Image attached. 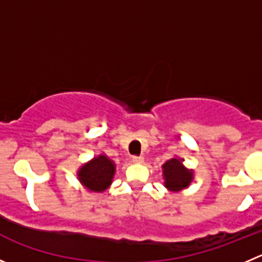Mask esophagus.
<instances>
[{
	"mask_svg": "<svg viewBox=\"0 0 262 262\" xmlns=\"http://www.w3.org/2000/svg\"><path fill=\"white\" fill-rule=\"evenodd\" d=\"M144 162V158L143 157H138V156H135V157H133V163H136V164H140V163H143Z\"/></svg>",
	"mask_w": 262,
	"mask_h": 262,
	"instance_id": "esophagus-1",
	"label": "esophagus"
}]
</instances>
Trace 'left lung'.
<instances>
[{
    "label": "left lung",
    "mask_w": 262,
    "mask_h": 262,
    "mask_svg": "<svg viewBox=\"0 0 262 262\" xmlns=\"http://www.w3.org/2000/svg\"><path fill=\"white\" fill-rule=\"evenodd\" d=\"M183 162L184 159L180 157H173L162 164L163 185L173 193L188 188L194 179V171L186 168Z\"/></svg>",
    "instance_id": "1"
}]
</instances>
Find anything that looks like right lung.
<instances>
[{"instance_id":"obj_1","label":"right lung","mask_w":262,"mask_h":262,"mask_svg":"<svg viewBox=\"0 0 262 262\" xmlns=\"http://www.w3.org/2000/svg\"><path fill=\"white\" fill-rule=\"evenodd\" d=\"M116 163L106 154L100 153L91 161L82 164L77 171V178L86 190L103 193L113 183Z\"/></svg>"}]
</instances>
